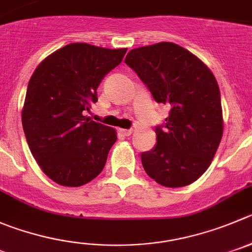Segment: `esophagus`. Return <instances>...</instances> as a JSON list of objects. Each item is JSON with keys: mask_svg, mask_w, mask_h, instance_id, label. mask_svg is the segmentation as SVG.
Segmentation results:
<instances>
[{"mask_svg": "<svg viewBox=\"0 0 252 252\" xmlns=\"http://www.w3.org/2000/svg\"><path fill=\"white\" fill-rule=\"evenodd\" d=\"M121 133L123 134V135H126V137H129V135L133 133V129H121Z\"/></svg>", "mask_w": 252, "mask_h": 252, "instance_id": "1", "label": "esophagus"}]
</instances>
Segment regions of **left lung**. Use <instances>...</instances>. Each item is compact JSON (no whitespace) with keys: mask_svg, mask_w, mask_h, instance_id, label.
<instances>
[{"mask_svg":"<svg viewBox=\"0 0 252 252\" xmlns=\"http://www.w3.org/2000/svg\"><path fill=\"white\" fill-rule=\"evenodd\" d=\"M126 63L155 102L170 105L165 122L155 126V147L140 154L143 168L163 187L191 184L209 168L222 137L215 77L199 58L171 42L131 49Z\"/></svg>","mask_w":252,"mask_h":252,"instance_id":"obj_1","label":"left lung"}]
</instances>
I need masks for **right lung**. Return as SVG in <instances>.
<instances>
[{"label": "right lung", "mask_w": 252, "mask_h": 252, "mask_svg": "<svg viewBox=\"0 0 252 252\" xmlns=\"http://www.w3.org/2000/svg\"><path fill=\"white\" fill-rule=\"evenodd\" d=\"M126 48L67 44L46 58L30 79L22 126L31 153L48 178L81 187L99 175L117 140L114 129L84 115L97 103L100 82Z\"/></svg>", "instance_id": "1"}]
</instances>
